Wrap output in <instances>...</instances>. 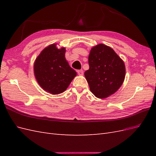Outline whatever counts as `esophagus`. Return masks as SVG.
I'll return each mask as SVG.
<instances>
[{
	"label": "esophagus",
	"mask_w": 156,
	"mask_h": 156,
	"mask_svg": "<svg viewBox=\"0 0 156 156\" xmlns=\"http://www.w3.org/2000/svg\"><path fill=\"white\" fill-rule=\"evenodd\" d=\"M77 73L79 75H83V69H79L77 71Z\"/></svg>",
	"instance_id": "1"
}]
</instances>
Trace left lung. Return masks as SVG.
Masks as SVG:
<instances>
[{"label":"left lung","mask_w":156,"mask_h":156,"mask_svg":"<svg viewBox=\"0 0 156 156\" xmlns=\"http://www.w3.org/2000/svg\"><path fill=\"white\" fill-rule=\"evenodd\" d=\"M88 64L89 69L84 72V76L96 97L107 98L123 83L126 75L124 63L110 47L101 44L92 48Z\"/></svg>","instance_id":"1"}]
</instances>
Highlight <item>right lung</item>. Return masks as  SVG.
<instances>
[{
	"instance_id": "1",
	"label": "right lung",
	"mask_w": 156,
	"mask_h": 156,
	"mask_svg": "<svg viewBox=\"0 0 156 156\" xmlns=\"http://www.w3.org/2000/svg\"><path fill=\"white\" fill-rule=\"evenodd\" d=\"M65 48L58 49L56 44L45 48L34 65L36 79L41 87L53 94L64 92L77 73L65 58Z\"/></svg>"
}]
</instances>
